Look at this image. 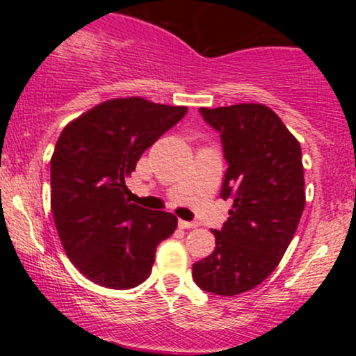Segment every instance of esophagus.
Instances as JSON below:
<instances>
[{
    "label": "esophagus",
    "mask_w": 356,
    "mask_h": 356,
    "mask_svg": "<svg viewBox=\"0 0 356 356\" xmlns=\"http://www.w3.org/2000/svg\"><path fill=\"white\" fill-rule=\"evenodd\" d=\"M179 227H181V229H192V227H197V224L187 222V220H179Z\"/></svg>",
    "instance_id": "34e87169"
}]
</instances>
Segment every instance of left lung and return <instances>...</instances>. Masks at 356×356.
<instances>
[{
  "instance_id": "1",
  "label": "left lung",
  "mask_w": 356,
  "mask_h": 356,
  "mask_svg": "<svg viewBox=\"0 0 356 356\" xmlns=\"http://www.w3.org/2000/svg\"><path fill=\"white\" fill-rule=\"evenodd\" d=\"M220 132L227 167L220 197L232 199L216 248L192 266L204 291L236 296L275 271L303 214L301 147L281 118L263 104L201 108Z\"/></svg>"
}]
</instances>
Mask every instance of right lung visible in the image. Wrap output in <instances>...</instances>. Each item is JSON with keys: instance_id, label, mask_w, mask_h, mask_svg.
<instances>
[{"instance_id": "1", "label": "right lung", "mask_w": 356, "mask_h": 356, "mask_svg": "<svg viewBox=\"0 0 356 356\" xmlns=\"http://www.w3.org/2000/svg\"><path fill=\"white\" fill-rule=\"evenodd\" d=\"M186 112L140 97L112 99L60 134L51 155L53 219L73 266L93 283L110 289L144 283L159 243L177 227L170 212L129 202L125 179Z\"/></svg>"}]
</instances>
